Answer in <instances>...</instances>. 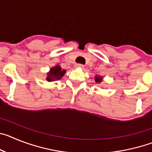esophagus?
<instances>
[{"instance_id":"esophagus-1","label":"esophagus","mask_w":152,"mask_h":152,"mask_svg":"<svg viewBox=\"0 0 152 152\" xmlns=\"http://www.w3.org/2000/svg\"><path fill=\"white\" fill-rule=\"evenodd\" d=\"M84 64H77L75 65V68H84Z\"/></svg>"}]
</instances>
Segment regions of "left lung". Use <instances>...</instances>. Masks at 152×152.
Wrapping results in <instances>:
<instances>
[{"mask_svg": "<svg viewBox=\"0 0 152 152\" xmlns=\"http://www.w3.org/2000/svg\"><path fill=\"white\" fill-rule=\"evenodd\" d=\"M94 79L96 83L99 84V83L102 82V80H103V77H101V76H97V75H96V76H95Z\"/></svg>", "mask_w": 152, "mask_h": 152, "instance_id": "8db88e82", "label": "left lung"}]
</instances>
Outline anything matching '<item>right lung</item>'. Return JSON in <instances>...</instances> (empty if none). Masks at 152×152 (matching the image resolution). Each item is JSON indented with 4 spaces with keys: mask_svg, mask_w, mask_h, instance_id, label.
Instances as JSON below:
<instances>
[{
    "mask_svg": "<svg viewBox=\"0 0 152 152\" xmlns=\"http://www.w3.org/2000/svg\"><path fill=\"white\" fill-rule=\"evenodd\" d=\"M65 72H66V71L64 69L61 70V68L59 65H56L55 67L51 68L49 73L47 74L46 80L49 82L59 80L64 76Z\"/></svg>",
    "mask_w": 152,
    "mask_h": 152,
    "instance_id": "add662e5",
    "label": "right lung"
}]
</instances>
